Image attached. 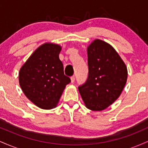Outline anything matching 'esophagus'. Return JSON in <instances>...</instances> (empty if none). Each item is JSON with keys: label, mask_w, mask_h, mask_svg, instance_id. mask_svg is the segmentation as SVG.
Segmentation results:
<instances>
[{"label": "esophagus", "mask_w": 148, "mask_h": 148, "mask_svg": "<svg viewBox=\"0 0 148 148\" xmlns=\"http://www.w3.org/2000/svg\"><path fill=\"white\" fill-rule=\"evenodd\" d=\"M75 81V77L74 76H72L71 77V83H74Z\"/></svg>", "instance_id": "obj_1"}]
</instances>
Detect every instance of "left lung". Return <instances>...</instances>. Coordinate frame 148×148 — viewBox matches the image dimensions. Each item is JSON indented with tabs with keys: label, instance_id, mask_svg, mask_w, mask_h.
I'll use <instances>...</instances> for the list:
<instances>
[{
	"label": "left lung",
	"instance_id": "obj_1",
	"mask_svg": "<svg viewBox=\"0 0 148 148\" xmlns=\"http://www.w3.org/2000/svg\"><path fill=\"white\" fill-rule=\"evenodd\" d=\"M88 77L79 87L85 106L100 111L121 95L127 80V69L118 52L109 44L96 39L88 47Z\"/></svg>",
	"mask_w": 148,
	"mask_h": 148
}]
</instances>
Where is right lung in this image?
<instances>
[{
	"mask_svg": "<svg viewBox=\"0 0 148 148\" xmlns=\"http://www.w3.org/2000/svg\"><path fill=\"white\" fill-rule=\"evenodd\" d=\"M61 49L57 44H43L28 58L18 73L22 91L42 109L55 108L65 86L71 81L64 74L63 64L59 58Z\"/></svg>",
	"mask_w": 148,
	"mask_h": 148,
	"instance_id": "obj_1",
	"label": "right lung"
}]
</instances>
